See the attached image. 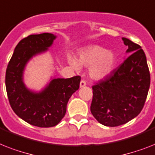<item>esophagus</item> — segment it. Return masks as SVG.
I'll return each mask as SVG.
<instances>
[{
	"label": "esophagus",
	"instance_id": "obj_1",
	"mask_svg": "<svg viewBox=\"0 0 155 155\" xmlns=\"http://www.w3.org/2000/svg\"><path fill=\"white\" fill-rule=\"evenodd\" d=\"M84 86H86V82L84 81V80H81L80 84V87H84Z\"/></svg>",
	"mask_w": 155,
	"mask_h": 155
}]
</instances>
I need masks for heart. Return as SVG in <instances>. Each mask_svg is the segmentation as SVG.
Instances as JSON below:
<instances>
[{
    "mask_svg": "<svg viewBox=\"0 0 155 155\" xmlns=\"http://www.w3.org/2000/svg\"><path fill=\"white\" fill-rule=\"evenodd\" d=\"M69 64L75 70H80L81 66L88 67L89 75L96 80H103L113 71L116 56L114 51L106 50L99 45H90L84 48L78 54L77 60L72 56H68Z\"/></svg>",
    "mask_w": 155,
    "mask_h": 155,
    "instance_id": "heart-1",
    "label": "heart"
}]
</instances>
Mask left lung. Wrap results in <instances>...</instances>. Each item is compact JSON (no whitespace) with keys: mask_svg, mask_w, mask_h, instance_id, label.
<instances>
[{"mask_svg":"<svg viewBox=\"0 0 155 155\" xmlns=\"http://www.w3.org/2000/svg\"><path fill=\"white\" fill-rule=\"evenodd\" d=\"M122 40L129 56L107 79L92 87L91 112L107 127L123 125L135 118L144 106L150 84L142 48L125 37Z\"/></svg>","mask_w":155,"mask_h":155,"instance_id":"8db88e82","label":"left lung"}]
</instances>
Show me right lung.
<instances>
[{
	"instance_id": "obj_1",
	"label": "right lung",
	"mask_w": 155,
	"mask_h": 155,
	"mask_svg": "<svg viewBox=\"0 0 155 155\" xmlns=\"http://www.w3.org/2000/svg\"><path fill=\"white\" fill-rule=\"evenodd\" d=\"M56 36L51 33L30 35L18 43L8 63L5 86L10 106L16 114L31 125L51 127L64 117L67 104L80 87V76L51 78L41 91H34L24 82L25 67L32 58L46 52Z\"/></svg>"
}]
</instances>
